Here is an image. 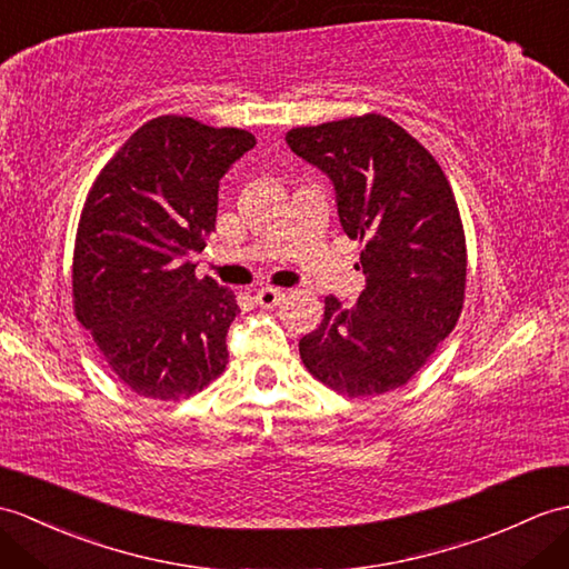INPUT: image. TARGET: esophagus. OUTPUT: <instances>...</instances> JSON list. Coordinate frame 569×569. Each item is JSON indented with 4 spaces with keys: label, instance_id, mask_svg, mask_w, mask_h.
<instances>
[{
    "label": "esophagus",
    "instance_id": "34e87169",
    "mask_svg": "<svg viewBox=\"0 0 569 569\" xmlns=\"http://www.w3.org/2000/svg\"><path fill=\"white\" fill-rule=\"evenodd\" d=\"M283 298H286V293H283L281 288H261V290H257V296H254L257 306H261V308L279 306Z\"/></svg>",
    "mask_w": 569,
    "mask_h": 569
}]
</instances>
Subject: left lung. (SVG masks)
I'll list each match as a JSON object with an SVG mask.
<instances>
[{
  "mask_svg": "<svg viewBox=\"0 0 569 569\" xmlns=\"http://www.w3.org/2000/svg\"><path fill=\"white\" fill-rule=\"evenodd\" d=\"M288 148L335 183L339 222L359 240L366 288L300 339V359L327 388L368 398L405 386L453 332L466 298V234L431 152L380 113L293 128Z\"/></svg>",
  "mask_w": 569,
  "mask_h": 569,
  "instance_id": "obj_1",
  "label": "left lung"
}]
</instances>
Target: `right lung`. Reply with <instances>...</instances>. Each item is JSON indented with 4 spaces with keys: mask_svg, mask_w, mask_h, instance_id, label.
<instances>
[{
    "mask_svg": "<svg viewBox=\"0 0 569 569\" xmlns=\"http://www.w3.org/2000/svg\"><path fill=\"white\" fill-rule=\"evenodd\" d=\"M254 144L240 128L160 116L91 183L74 240V315L142 398H189L224 371L240 308L232 290L196 279L189 259L216 230L224 171Z\"/></svg>",
    "mask_w": 569,
    "mask_h": 569,
    "instance_id": "add662e5",
    "label": "right lung"
}]
</instances>
